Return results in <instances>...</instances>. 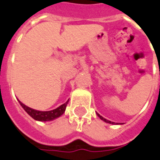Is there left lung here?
Here are the masks:
<instances>
[{"label":"left lung","mask_w":160,"mask_h":160,"mask_svg":"<svg viewBox=\"0 0 160 160\" xmlns=\"http://www.w3.org/2000/svg\"><path fill=\"white\" fill-rule=\"evenodd\" d=\"M98 115V118H100L101 120H103L104 121V122H107V123H110V124H122V123H121V122H111V121H109V120H107V119H105V118H103V117H101L100 115L99 114H97Z\"/></svg>","instance_id":"left-lung-1"}]
</instances>
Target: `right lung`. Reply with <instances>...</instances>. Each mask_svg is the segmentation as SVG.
I'll list each match as a JSON object with an SVG mask.
<instances>
[{
  "mask_svg": "<svg viewBox=\"0 0 160 160\" xmlns=\"http://www.w3.org/2000/svg\"><path fill=\"white\" fill-rule=\"evenodd\" d=\"M68 100L67 101L66 103H64L62 105H60L59 107H57L56 109H54L52 111H37V110H34L32 108H30L28 106H26V104H24L22 102H20L19 100V103L22 106L23 109L26 111V113L29 115L30 117H32L33 119H35L36 121H39V122H49V121L55 120L56 118H60L61 116H62L63 113L65 112V110H66Z\"/></svg>",
  "mask_w": 160,
  "mask_h": 160,
  "instance_id": "right-lung-1",
  "label": "right lung"
}]
</instances>
